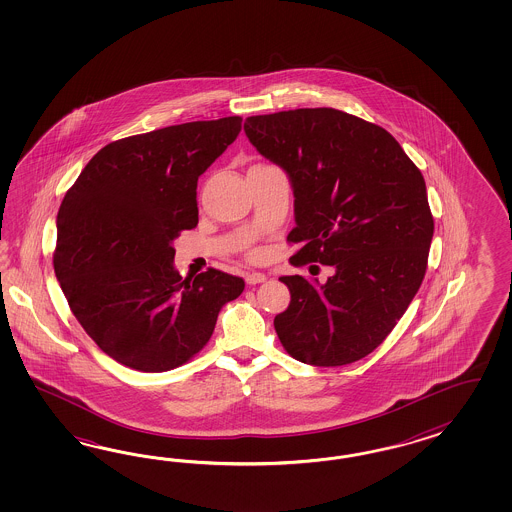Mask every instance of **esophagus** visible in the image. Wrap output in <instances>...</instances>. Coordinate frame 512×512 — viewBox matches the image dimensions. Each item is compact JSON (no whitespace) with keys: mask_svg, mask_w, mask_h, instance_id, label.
Masks as SVG:
<instances>
[{"mask_svg":"<svg viewBox=\"0 0 512 512\" xmlns=\"http://www.w3.org/2000/svg\"><path fill=\"white\" fill-rule=\"evenodd\" d=\"M263 281H266V276L261 274V272H249V274H246V283L248 285H257V283H263Z\"/></svg>","mask_w":512,"mask_h":512,"instance_id":"esophagus-1","label":"esophagus"}]
</instances>
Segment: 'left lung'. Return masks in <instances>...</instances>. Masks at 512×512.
Masks as SVG:
<instances>
[{
	"label": "left lung",
	"instance_id": "left-lung-1",
	"mask_svg": "<svg viewBox=\"0 0 512 512\" xmlns=\"http://www.w3.org/2000/svg\"><path fill=\"white\" fill-rule=\"evenodd\" d=\"M249 142L285 174L304 244L291 257L334 268L319 279L281 276L289 308L274 326L285 351L311 366L370 355L400 321L426 274L434 217L426 184L398 140L336 109L249 116Z\"/></svg>",
	"mask_w": 512,
	"mask_h": 512
}]
</instances>
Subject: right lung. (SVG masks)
I'll use <instances>...</instances> for the list:
<instances>
[{
	"mask_svg": "<svg viewBox=\"0 0 512 512\" xmlns=\"http://www.w3.org/2000/svg\"><path fill=\"white\" fill-rule=\"evenodd\" d=\"M240 129L229 116L110 142L63 197L56 278L86 334L127 368L182 366L244 291V279L216 268L182 279L172 246L197 227V180Z\"/></svg>",
	"mask_w": 512,
	"mask_h": 512,
	"instance_id": "obj_1",
	"label": "right lung"
}]
</instances>
